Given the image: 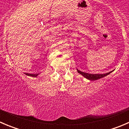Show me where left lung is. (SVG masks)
<instances>
[{
  "label": "left lung",
  "mask_w": 129,
  "mask_h": 129,
  "mask_svg": "<svg viewBox=\"0 0 129 129\" xmlns=\"http://www.w3.org/2000/svg\"><path fill=\"white\" fill-rule=\"evenodd\" d=\"M77 71H78V73H79L80 74L83 76V77H85L86 79H89L90 81H95V80H97V79H99L101 78H103L104 77L106 76L109 75L110 73H111L113 71H111L109 73H106V74H89V73H84V72L78 70L77 69Z\"/></svg>",
  "instance_id": "obj_1"
}]
</instances>
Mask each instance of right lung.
I'll list each match as a JSON object with an SVG mask.
<instances>
[{
  "instance_id": "1",
  "label": "right lung",
  "mask_w": 129,
  "mask_h": 129,
  "mask_svg": "<svg viewBox=\"0 0 129 129\" xmlns=\"http://www.w3.org/2000/svg\"><path fill=\"white\" fill-rule=\"evenodd\" d=\"M25 74H26V76H32V77H37V76L39 75V73H38V74H28V73H25Z\"/></svg>"
}]
</instances>
